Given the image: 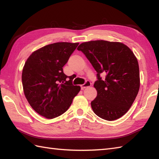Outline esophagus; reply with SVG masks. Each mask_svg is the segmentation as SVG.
<instances>
[{"instance_id": "esophagus-1", "label": "esophagus", "mask_w": 159, "mask_h": 159, "mask_svg": "<svg viewBox=\"0 0 159 159\" xmlns=\"http://www.w3.org/2000/svg\"><path fill=\"white\" fill-rule=\"evenodd\" d=\"M91 85H92V84H91V83L89 82V81H87L85 83H84L83 85H80V87H81V89H85L86 87H90L91 86Z\"/></svg>"}]
</instances>
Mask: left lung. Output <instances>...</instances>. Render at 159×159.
I'll list each match as a JSON object with an SVG mask.
<instances>
[{"label":"left lung","instance_id":"obj_1","mask_svg":"<svg viewBox=\"0 0 159 159\" xmlns=\"http://www.w3.org/2000/svg\"><path fill=\"white\" fill-rule=\"evenodd\" d=\"M97 72V96L91 105L96 115L113 121L123 116L135 100L140 87L139 68L133 51L121 42L96 40L77 48ZM106 74L103 81L100 76Z\"/></svg>","mask_w":159,"mask_h":159}]
</instances>
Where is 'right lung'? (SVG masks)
Returning <instances> with one entry per match:
<instances>
[{
    "instance_id": "obj_1",
    "label": "right lung",
    "mask_w": 159,
    "mask_h": 159,
    "mask_svg": "<svg viewBox=\"0 0 159 159\" xmlns=\"http://www.w3.org/2000/svg\"><path fill=\"white\" fill-rule=\"evenodd\" d=\"M79 43L57 42L33 52L25 62L22 74L24 93L40 116L53 119L69 109L80 87L74 85L63 67Z\"/></svg>"
}]
</instances>
